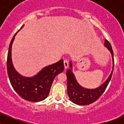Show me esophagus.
<instances>
[{"mask_svg": "<svg viewBox=\"0 0 124 124\" xmlns=\"http://www.w3.org/2000/svg\"><path fill=\"white\" fill-rule=\"evenodd\" d=\"M63 64H64V67H65V69H67V68H68V62L67 61V60H64L63 61Z\"/></svg>", "mask_w": 124, "mask_h": 124, "instance_id": "34e87169", "label": "esophagus"}]
</instances>
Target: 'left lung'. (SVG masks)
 Instances as JSON below:
<instances>
[{
	"mask_svg": "<svg viewBox=\"0 0 124 124\" xmlns=\"http://www.w3.org/2000/svg\"><path fill=\"white\" fill-rule=\"evenodd\" d=\"M104 46L112 54L113 61V68L110 74L106 81L101 86L94 89H87L83 87L77 82L76 77L72 72V61L70 62V69L67 71V92L70 100L73 103L80 106H85L93 103L97 101L106 90L108 83L110 81L114 68L113 52L110 42L105 39Z\"/></svg>",
	"mask_w": 124,
	"mask_h": 124,
	"instance_id": "obj_1",
	"label": "left lung"
}]
</instances>
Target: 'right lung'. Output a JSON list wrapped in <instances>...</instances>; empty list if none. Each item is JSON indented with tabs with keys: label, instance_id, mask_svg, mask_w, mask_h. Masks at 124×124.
<instances>
[{
	"label": "right lung",
	"instance_id": "obj_1",
	"mask_svg": "<svg viewBox=\"0 0 124 124\" xmlns=\"http://www.w3.org/2000/svg\"><path fill=\"white\" fill-rule=\"evenodd\" d=\"M18 31L11 39L9 46L7 71L10 83L14 91L23 99L31 102L41 101L48 97L55 77L64 70L63 61L61 59L56 63L44 67L32 77L21 75L15 69L12 61V43Z\"/></svg>",
	"mask_w": 124,
	"mask_h": 124
}]
</instances>
